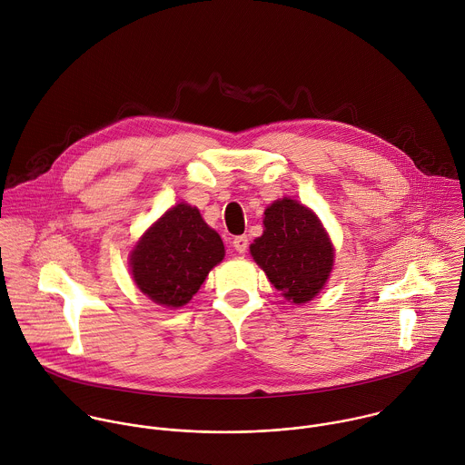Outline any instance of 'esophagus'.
<instances>
[{
  "label": "esophagus",
  "instance_id": "34e87169",
  "mask_svg": "<svg viewBox=\"0 0 465 465\" xmlns=\"http://www.w3.org/2000/svg\"><path fill=\"white\" fill-rule=\"evenodd\" d=\"M250 239H248V235H237L235 239H233V248L239 252V253H246V250H248V242Z\"/></svg>",
  "mask_w": 465,
  "mask_h": 465
}]
</instances>
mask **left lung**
I'll return each instance as SVG.
<instances>
[{"instance_id":"left-lung-1","label":"left lung","mask_w":465,"mask_h":465,"mask_svg":"<svg viewBox=\"0 0 465 465\" xmlns=\"http://www.w3.org/2000/svg\"><path fill=\"white\" fill-rule=\"evenodd\" d=\"M264 232L250 246L275 290L293 304L317 297L333 270L335 250L319 217L284 197L264 210Z\"/></svg>"}]
</instances>
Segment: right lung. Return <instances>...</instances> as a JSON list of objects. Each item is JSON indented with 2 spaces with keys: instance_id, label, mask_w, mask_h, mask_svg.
Here are the masks:
<instances>
[{
  "instance_id": "1",
  "label": "right lung",
  "mask_w": 465,
  "mask_h": 465,
  "mask_svg": "<svg viewBox=\"0 0 465 465\" xmlns=\"http://www.w3.org/2000/svg\"><path fill=\"white\" fill-rule=\"evenodd\" d=\"M224 259V244L195 206L179 203L153 223L130 253L132 279L155 304L181 308Z\"/></svg>"
}]
</instances>
